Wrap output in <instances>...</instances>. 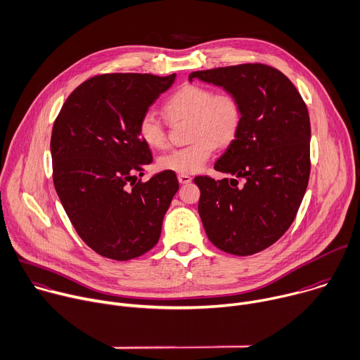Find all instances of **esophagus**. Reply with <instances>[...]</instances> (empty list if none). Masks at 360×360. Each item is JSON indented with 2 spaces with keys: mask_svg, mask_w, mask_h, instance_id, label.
<instances>
[{
  "mask_svg": "<svg viewBox=\"0 0 360 360\" xmlns=\"http://www.w3.org/2000/svg\"><path fill=\"white\" fill-rule=\"evenodd\" d=\"M177 179H179V183H180V184H188V183H191V180H193L188 174H179Z\"/></svg>",
  "mask_w": 360,
  "mask_h": 360,
  "instance_id": "esophagus-1",
  "label": "esophagus"
}]
</instances>
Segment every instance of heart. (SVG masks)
<instances>
[{
    "label": "heart",
    "mask_w": 360,
    "mask_h": 360,
    "mask_svg": "<svg viewBox=\"0 0 360 360\" xmlns=\"http://www.w3.org/2000/svg\"><path fill=\"white\" fill-rule=\"evenodd\" d=\"M165 109L172 119L191 117L190 145L176 148L159 159V167L177 174L200 172L211 159L215 148L227 146L237 137L243 124V105L231 92H219L184 85L166 102ZM140 139L148 146L160 149L167 143V130L162 117L148 109L137 122Z\"/></svg>",
    "instance_id": "obj_1"
}]
</instances>
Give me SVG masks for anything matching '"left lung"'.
Listing matches in <instances>:
<instances>
[{"instance_id":"left-lung-1","label":"left lung","mask_w":360,"mask_h":360,"mask_svg":"<svg viewBox=\"0 0 360 360\" xmlns=\"http://www.w3.org/2000/svg\"><path fill=\"white\" fill-rule=\"evenodd\" d=\"M200 79L223 86L243 105V124L217 172L244 179L198 176V212L208 240L233 255L257 254L278 241L295 220L311 173V122L307 105L281 70L243 63L197 70Z\"/></svg>"}]
</instances>
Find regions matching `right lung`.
Instances as JSON below:
<instances>
[{"instance_id": "add662e5", "label": "right lung", "mask_w": 360, "mask_h": 360, "mask_svg": "<svg viewBox=\"0 0 360 360\" xmlns=\"http://www.w3.org/2000/svg\"><path fill=\"white\" fill-rule=\"evenodd\" d=\"M174 79L176 74L98 75L68 96L55 119V190L78 236L102 257L127 261L160 238L179 181L166 170L136 181L153 160L137 122Z\"/></svg>"}]
</instances>
